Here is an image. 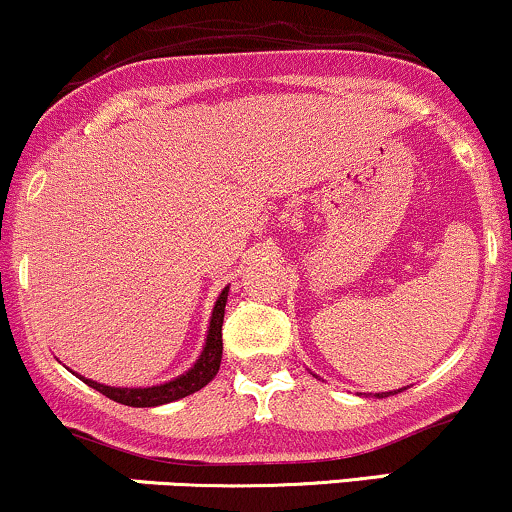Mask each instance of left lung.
Segmentation results:
<instances>
[{"label": "left lung", "instance_id": "obj_1", "mask_svg": "<svg viewBox=\"0 0 512 512\" xmlns=\"http://www.w3.org/2000/svg\"><path fill=\"white\" fill-rule=\"evenodd\" d=\"M402 390V388H400ZM400 390H398V393H400ZM383 395H386V393H381V398H383Z\"/></svg>", "mask_w": 512, "mask_h": 512}]
</instances>
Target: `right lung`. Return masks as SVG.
I'll return each mask as SVG.
<instances>
[{"label": "right lung", "mask_w": 512, "mask_h": 512, "mask_svg": "<svg viewBox=\"0 0 512 512\" xmlns=\"http://www.w3.org/2000/svg\"><path fill=\"white\" fill-rule=\"evenodd\" d=\"M225 304H227V287L222 290V294L215 302L213 309V318H210V330H208V340L206 347H203L201 359L186 371L184 376L174 378L170 383H162V386H153V388H110L102 386V383L90 381V378H83V383H88L90 388H95L98 393L107 395V398L114 402H122V405L129 407H158L165 405V402L186 398V395L196 393L203 386H208L213 381L215 374L220 369V359H222V318H225Z\"/></svg>", "instance_id": "add662e5"}]
</instances>
